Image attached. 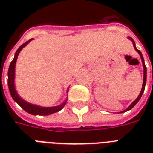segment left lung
Listing matches in <instances>:
<instances>
[{
	"label": "left lung",
	"instance_id": "8db88e82",
	"mask_svg": "<svg viewBox=\"0 0 153 153\" xmlns=\"http://www.w3.org/2000/svg\"><path fill=\"white\" fill-rule=\"evenodd\" d=\"M128 39H130L131 41L133 42V46H134V48H135V50L138 52V54L140 55V59H141V60H142V63H143V67H144V80H143V85H142V89H141V91H140V94L138 95L137 98L136 99L134 102L132 103V104L129 105V106L127 108V109H126V110H124V111H121L120 112V113H124V112H126V111H128V110H130L132 108H133L134 107V105H135L138 102H139V100L140 99V98H141V96H142L143 93H144V91H145V84H146V76H147V69H146V67H145V60H144V58H143V55H142V53L140 52V50H138L137 48H136V44H135V42L133 41V39L131 38V37H128Z\"/></svg>",
	"mask_w": 153,
	"mask_h": 153
}]
</instances>
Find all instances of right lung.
<instances>
[{
  "mask_svg": "<svg viewBox=\"0 0 153 153\" xmlns=\"http://www.w3.org/2000/svg\"><path fill=\"white\" fill-rule=\"evenodd\" d=\"M32 39H30L28 41L25 42V44H23L21 46L17 49V51H16L15 56L14 59L11 62L10 65H9V68H8V89H9V92L11 94L12 98H13V100L15 101L24 110L27 112L28 114H31L32 115H42V116H47L49 114H54L56 112H59V110L63 108L66 103H67V100H65V102L62 104L58 105V106L55 107H41L39 105H36L31 104L28 102H25L24 99L20 98V96L18 95V94L16 93L15 89V85H14V79H15V67L16 62V59H17V56L19 55L20 51L23 49L24 47L27 45L30 41H32Z\"/></svg>",
  "mask_w": 153,
  "mask_h": 153,
  "instance_id": "obj_1",
  "label": "right lung"
}]
</instances>
